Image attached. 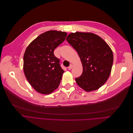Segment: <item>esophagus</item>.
Masks as SVG:
<instances>
[{"label":"esophagus","mask_w":133,"mask_h":133,"mask_svg":"<svg viewBox=\"0 0 133 133\" xmlns=\"http://www.w3.org/2000/svg\"><path fill=\"white\" fill-rule=\"evenodd\" d=\"M72 67H73V65L72 64H70V65H69V66H68V69H69V70H71V69L72 68Z\"/></svg>","instance_id":"esophagus-1"}]
</instances>
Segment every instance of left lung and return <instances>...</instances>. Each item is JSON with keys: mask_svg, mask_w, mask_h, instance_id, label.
Listing matches in <instances>:
<instances>
[{"mask_svg": "<svg viewBox=\"0 0 133 133\" xmlns=\"http://www.w3.org/2000/svg\"><path fill=\"white\" fill-rule=\"evenodd\" d=\"M67 42L76 50L83 65L82 75L75 80L86 91L98 89L109 78L113 63V54L106 42L92 33L69 34Z\"/></svg>", "mask_w": 133, "mask_h": 133, "instance_id": "obj_1", "label": "left lung"}]
</instances>
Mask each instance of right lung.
I'll use <instances>...</instances> for the list:
<instances>
[{
  "mask_svg": "<svg viewBox=\"0 0 133 133\" xmlns=\"http://www.w3.org/2000/svg\"><path fill=\"white\" fill-rule=\"evenodd\" d=\"M66 35L62 31H47L37 37L25 50L24 74L37 92L49 94L58 87L64 71L54 51L64 41Z\"/></svg>",
  "mask_w": 133,
  "mask_h": 133,
  "instance_id": "obj_1",
  "label": "right lung"
}]
</instances>
